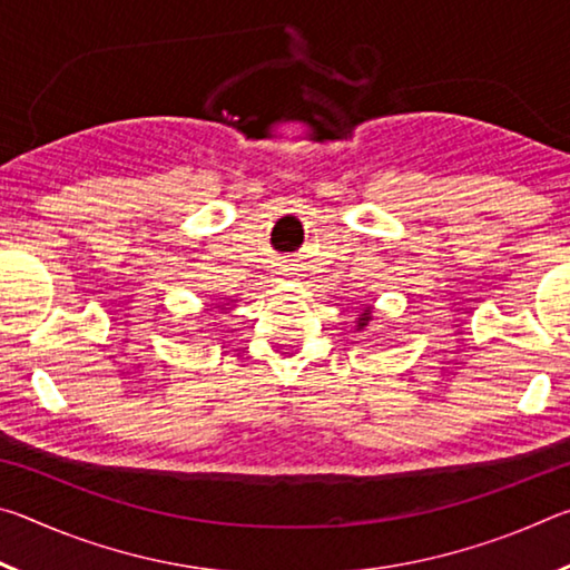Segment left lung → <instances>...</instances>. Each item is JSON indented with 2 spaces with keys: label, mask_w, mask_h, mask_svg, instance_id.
<instances>
[{
  "label": "left lung",
  "mask_w": 570,
  "mask_h": 570,
  "mask_svg": "<svg viewBox=\"0 0 570 570\" xmlns=\"http://www.w3.org/2000/svg\"><path fill=\"white\" fill-rule=\"evenodd\" d=\"M366 322H370V314H362V320H360V330H362V326H364Z\"/></svg>",
  "instance_id": "obj_1"
}]
</instances>
